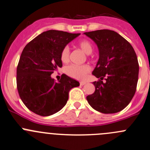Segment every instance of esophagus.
<instances>
[{
  "label": "esophagus",
  "instance_id": "34e87169",
  "mask_svg": "<svg viewBox=\"0 0 150 150\" xmlns=\"http://www.w3.org/2000/svg\"><path fill=\"white\" fill-rule=\"evenodd\" d=\"M84 84H86V82H84V81L80 82V85H81V86H83Z\"/></svg>",
  "mask_w": 150,
  "mask_h": 150
}]
</instances>
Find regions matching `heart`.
<instances>
[{
  "label": "heart",
  "mask_w": 150,
  "mask_h": 150,
  "mask_svg": "<svg viewBox=\"0 0 150 150\" xmlns=\"http://www.w3.org/2000/svg\"><path fill=\"white\" fill-rule=\"evenodd\" d=\"M79 46L82 51L86 54H91L93 51V46L87 40H83L79 41L78 43ZM69 54H70V49L68 46H66L62 49L61 53V59L62 62L67 63L69 60ZM91 71L89 66L86 65H69L66 68V73L69 76L76 79L82 80L86 78V75Z\"/></svg>",
  "instance_id": "1"
}]
</instances>
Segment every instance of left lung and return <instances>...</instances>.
Returning a JSON list of instances; mask_svg holds the SVG:
<instances>
[{
    "label": "left lung",
    "instance_id": "obj_1",
    "mask_svg": "<svg viewBox=\"0 0 150 150\" xmlns=\"http://www.w3.org/2000/svg\"><path fill=\"white\" fill-rule=\"evenodd\" d=\"M84 34L94 41L99 55L92 72L99 79L93 82L95 91L86 96L88 103L101 113L120 112L129 104L136 91L139 75L136 53L132 45L114 30H97Z\"/></svg>",
    "mask_w": 150,
    "mask_h": 150
}]
</instances>
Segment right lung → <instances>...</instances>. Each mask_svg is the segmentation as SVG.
I'll use <instances>...</instances> for the list:
<instances>
[{"instance_id": "obj_1", "label": "right lung", "mask_w": 150, "mask_h": 150, "mask_svg": "<svg viewBox=\"0 0 150 150\" xmlns=\"http://www.w3.org/2000/svg\"><path fill=\"white\" fill-rule=\"evenodd\" d=\"M79 35L49 30L23 49L17 67V88L23 104L33 113L43 117L56 113L67 104L69 91L79 86L66 74L58 82L51 76L62 67V49Z\"/></svg>"}]
</instances>
